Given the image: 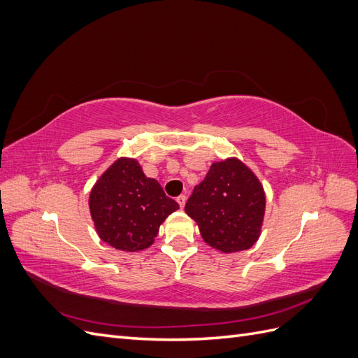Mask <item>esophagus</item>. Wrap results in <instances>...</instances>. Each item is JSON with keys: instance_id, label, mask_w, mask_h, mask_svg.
Returning <instances> with one entry per match:
<instances>
[{"instance_id": "1", "label": "esophagus", "mask_w": 358, "mask_h": 358, "mask_svg": "<svg viewBox=\"0 0 358 358\" xmlns=\"http://www.w3.org/2000/svg\"><path fill=\"white\" fill-rule=\"evenodd\" d=\"M176 201H178V204L180 206V209H183V206H185V203H187V197H185V196H179V197L176 199Z\"/></svg>"}]
</instances>
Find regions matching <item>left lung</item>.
<instances>
[{"label": "left lung", "mask_w": 358, "mask_h": 358, "mask_svg": "<svg viewBox=\"0 0 358 358\" xmlns=\"http://www.w3.org/2000/svg\"><path fill=\"white\" fill-rule=\"evenodd\" d=\"M264 209L262 183L236 158L213 162L185 204L204 242L227 254L249 249L258 241Z\"/></svg>", "instance_id": "1"}]
</instances>
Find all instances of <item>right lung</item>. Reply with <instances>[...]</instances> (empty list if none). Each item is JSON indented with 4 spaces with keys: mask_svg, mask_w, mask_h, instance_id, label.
I'll list each match as a JSON object with an SVG mask.
<instances>
[{
    "mask_svg": "<svg viewBox=\"0 0 358 358\" xmlns=\"http://www.w3.org/2000/svg\"><path fill=\"white\" fill-rule=\"evenodd\" d=\"M90 209L103 242L136 252L154 243L159 225L179 204L155 179L145 176L136 159L119 158L96 180Z\"/></svg>",
    "mask_w": 358,
    "mask_h": 358,
    "instance_id": "1",
    "label": "right lung"
}]
</instances>
